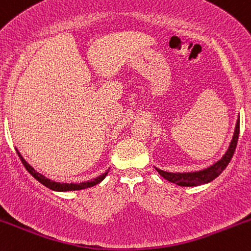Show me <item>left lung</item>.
<instances>
[{
  "instance_id": "8db88e82",
  "label": "left lung",
  "mask_w": 251,
  "mask_h": 251,
  "mask_svg": "<svg viewBox=\"0 0 251 251\" xmlns=\"http://www.w3.org/2000/svg\"><path fill=\"white\" fill-rule=\"evenodd\" d=\"M238 135H240V119L237 120V124H236L234 137H232V140L226 154L223 155L221 160H218L217 163H215L214 165H211L208 169H204L197 172H188V174H172V172L163 171V170L157 168H155V170L166 180L180 186H197L209 183V181L214 180L216 177H218L223 172V170L226 168L227 164L230 163L232 155L235 153L236 146H237Z\"/></svg>"
}]
</instances>
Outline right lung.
<instances>
[{
  "label": "right lung",
  "mask_w": 251,
  "mask_h": 251,
  "mask_svg": "<svg viewBox=\"0 0 251 251\" xmlns=\"http://www.w3.org/2000/svg\"><path fill=\"white\" fill-rule=\"evenodd\" d=\"M16 152H17V154H19V157H20V159H21L22 164H24V165H25V170H27V171L29 172V174L33 176V177L35 178L36 180H39L40 183L43 184V185L47 186L48 189L55 190V191H73V190H82V189L92 188V186H94V185H97V184H99L100 181H101L103 178L106 177V175L108 174V170H107V171H106L105 174H102L101 176H99V177L94 178V179H92V180L85 181V183H80V184L56 183V181H53V180L48 179V178H46L45 176H42L41 174H39V172H36L35 170L31 168L29 164L25 162V160L24 159V157H22V155L20 154V152L17 151V150H16Z\"/></svg>",
  "instance_id": "obj_1"
}]
</instances>
